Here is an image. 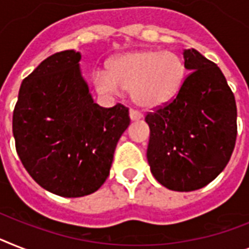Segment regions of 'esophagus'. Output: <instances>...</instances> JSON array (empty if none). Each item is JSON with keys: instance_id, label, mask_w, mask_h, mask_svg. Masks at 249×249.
<instances>
[{"instance_id": "34e87169", "label": "esophagus", "mask_w": 249, "mask_h": 249, "mask_svg": "<svg viewBox=\"0 0 249 249\" xmlns=\"http://www.w3.org/2000/svg\"><path fill=\"white\" fill-rule=\"evenodd\" d=\"M142 118V114L139 112H136V110L131 109L129 110V120L132 121V122H135V121H139Z\"/></svg>"}]
</instances>
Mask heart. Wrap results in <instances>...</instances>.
<instances>
[{
  "label": "heart",
  "instance_id": "b5f03b06",
  "mask_svg": "<svg viewBox=\"0 0 249 249\" xmlns=\"http://www.w3.org/2000/svg\"><path fill=\"white\" fill-rule=\"evenodd\" d=\"M186 77L179 55L160 49H137L116 55L106 71L94 75V84L103 94L131 90V98L142 109H157L178 94Z\"/></svg>",
  "mask_w": 249,
  "mask_h": 249
}]
</instances>
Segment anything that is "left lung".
Masks as SVG:
<instances>
[{
    "label": "left lung",
    "mask_w": 249,
    "mask_h": 249,
    "mask_svg": "<svg viewBox=\"0 0 249 249\" xmlns=\"http://www.w3.org/2000/svg\"><path fill=\"white\" fill-rule=\"evenodd\" d=\"M190 71L169 104L149 113L147 163L168 190L190 192L227 166L237 139V106L221 70L196 49H184Z\"/></svg>",
    "instance_id": "1"
}]
</instances>
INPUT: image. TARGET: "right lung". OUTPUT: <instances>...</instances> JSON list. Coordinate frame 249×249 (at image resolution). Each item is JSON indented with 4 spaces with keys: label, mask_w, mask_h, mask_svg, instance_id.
<instances>
[{
    "label": "right lung",
    "mask_w": 249,
    "mask_h": 249,
    "mask_svg": "<svg viewBox=\"0 0 249 249\" xmlns=\"http://www.w3.org/2000/svg\"><path fill=\"white\" fill-rule=\"evenodd\" d=\"M73 49L49 55L24 79L12 117L16 151L36 183L62 197L95 192L109 176L128 109L94 103Z\"/></svg>",
    "instance_id": "add662e5"
}]
</instances>
